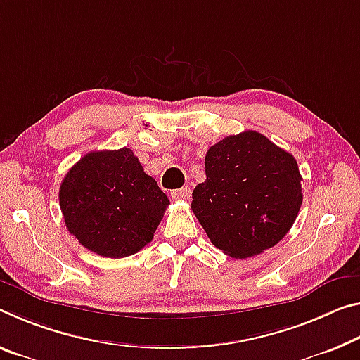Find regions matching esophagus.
<instances>
[{
    "label": "esophagus",
    "mask_w": 360,
    "mask_h": 360,
    "mask_svg": "<svg viewBox=\"0 0 360 360\" xmlns=\"http://www.w3.org/2000/svg\"><path fill=\"white\" fill-rule=\"evenodd\" d=\"M171 198L173 200H189L191 198V189L189 187H182V189H176L171 192Z\"/></svg>",
    "instance_id": "esophagus-1"
}]
</instances>
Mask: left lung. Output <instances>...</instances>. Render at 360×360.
Masks as SVG:
<instances>
[{
	"instance_id": "obj_1",
	"label": "left lung",
	"mask_w": 360,
	"mask_h": 360,
	"mask_svg": "<svg viewBox=\"0 0 360 360\" xmlns=\"http://www.w3.org/2000/svg\"><path fill=\"white\" fill-rule=\"evenodd\" d=\"M207 179L192 192V211L211 243L232 258L274 247L303 203L295 157L256 131L227 136L205 157Z\"/></svg>"
}]
</instances>
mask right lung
<instances>
[{
	"instance_id": "right-lung-1",
	"label": "right lung",
	"mask_w": 360,
	"mask_h": 360,
	"mask_svg": "<svg viewBox=\"0 0 360 360\" xmlns=\"http://www.w3.org/2000/svg\"><path fill=\"white\" fill-rule=\"evenodd\" d=\"M65 226L105 258H124L152 242L169 200L128 147L89 152L59 189Z\"/></svg>"
}]
</instances>
